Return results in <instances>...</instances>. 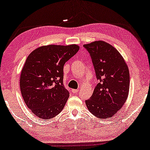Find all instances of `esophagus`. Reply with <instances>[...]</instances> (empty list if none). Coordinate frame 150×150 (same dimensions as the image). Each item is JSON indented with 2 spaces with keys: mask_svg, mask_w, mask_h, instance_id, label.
<instances>
[{
  "mask_svg": "<svg viewBox=\"0 0 150 150\" xmlns=\"http://www.w3.org/2000/svg\"><path fill=\"white\" fill-rule=\"evenodd\" d=\"M72 93L73 94H77L79 92V90H75V89H73L72 90Z\"/></svg>",
  "mask_w": 150,
  "mask_h": 150,
  "instance_id": "obj_1",
  "label": "esophagus"
}]
</instances>
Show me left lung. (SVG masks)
<instances>
[{"mask_svg":"<svg viewBox=\"0 0 150 150\" xmlns=\"http://www.w3.org/2000/svg\"><path fill=\"white\" fill-rule=\"evenodd\" d=\"M89 52L98 83L86 104L88 110L100 119L114 115L125 103L130 87L127 64L119 52L105 41L83 45Z\"/></svg>","mask_w":150,"mask_h":150,"instance_id":"obj_1","label":"left lung"}]
</instances>
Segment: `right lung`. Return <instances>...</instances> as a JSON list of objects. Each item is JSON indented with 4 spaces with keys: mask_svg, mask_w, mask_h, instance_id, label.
Segmentation results:
<instances>
[{
    "mask_svg": "<svg viewBox=\"0 0 150 150\" xmlns=\"http://www.w3.org/2000/svg\"><path fill=\"white\" fill-rule=\"evenodd\" d=\"M79 50L77 45L42 46L31 52L20 76L21 93L34 114L48 120L64 108L69 92L63 84L66 62Z\"/></svg>",
    "mask_w": 150,
    "mask_h": 150,
    "instance_id": "obj_1",
    "label": "right lung"
}]
</instances>
